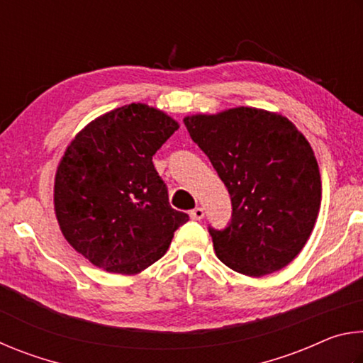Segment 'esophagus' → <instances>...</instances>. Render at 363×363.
Listing matches in <instances>:
<instances>
[{
  "instance_id": "1",
  "label": "esophagus",
  "mask_w": 363,
  "mask_h": 363,
  "mask_svg": "<svg viewBox=\"0 0 363 363\" xmlns=\"http://www.w3.org/2000/svg\"><path fill=\"white\" fill-rule=\"evenodd\" d=\"M203 216H205V210L201 206H196V208H194L192 211H190V218L195 219V220L203 219Z\"/></svg>"
}]
</instances>
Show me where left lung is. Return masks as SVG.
<instances>
[{
	"mask_svg": "<svg viewBox=\"0 0 363 363\" xmlns=\"http://www.w3.org/2000/svg\"><path fill=\"white\" fill-rule=\"evenodd\" d=\"M230 194L232 220L210 227L216 256L248 277L288 266L320 210V171L311 144L286 116L255 107L184 118Z\"/></svg>",
	"mask_w": 363,
	"mask_h": 363,
	"instance_id": "left-lung-1",
	"label": "left lung"
}]
</instances>
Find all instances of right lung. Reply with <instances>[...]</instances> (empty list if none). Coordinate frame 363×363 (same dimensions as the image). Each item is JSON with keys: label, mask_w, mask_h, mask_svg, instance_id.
Masks as SVG:
<instances>
[{"label": "right lung", "mask_w": 363, "mask_h": 363, "mask_svg": "<svg viewBox=\"0 0 363 363\" xmlns=\"http://www.w3.org/2000/svg\"><path fill=\"white\" fill-rule=\"evenodd\" d=\"M179 123L147 104L97 116L67 145L54 177L60 232L107 272L134 275L158 261L189 216L169 206L152 157Z\"/></svg>", "instance_id": "1"}]
</instances>
